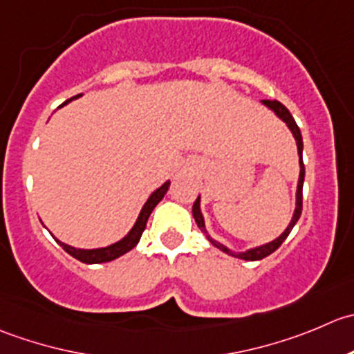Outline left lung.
<instances>
[{"label": "left lung", "mask_w": 354, "mask_h": 354, "mask_svg": "<svg viewBox=\"0 0 354 354\" xmlns=\"http://www.w3.org/2000/svg\"><path fill=\"white\" fill-rule=\"evenodd\" d=\"M261 103L265 104L267 108H270L272 111H274L275 115H277L279 118H281L282 122H286L289 127V131L292 132V136H295L296 139V145H297V155H299V180H297V191H296V209H295V215H292V220L289 222L288 229L284 230V232L281 234V236L277 237V239H274L272 243H267L263 244V246H258V248H253V250H248V251H243V253H234V251H230L229 248H225L223 244L216 243L215 239H212L209 237V234L206 232V227H205V218H203L201 215V208H199V196L198 199L194 201V205H192V216H194L196 223H198L199 229L203 230V232L206 234V237H208L209 243L213 244V246H216L218 250H222L223 253L230 254V257H236V258H241V260H246V261H257V260H263L265 257H268V254L274 253L275 250H277L279 246H281L282 243L286 241V237L289 236V232L292 230V227L296 225V222L299 220L301 216V209H303V182H304V163H303V138H301V131L299 127H297V124L295 122V118H292L291 111L288 110V108L284 106V104L281 103V101L277 100H263Z\"/></svg>", "instance_id": "obj_1"}]
</instances>
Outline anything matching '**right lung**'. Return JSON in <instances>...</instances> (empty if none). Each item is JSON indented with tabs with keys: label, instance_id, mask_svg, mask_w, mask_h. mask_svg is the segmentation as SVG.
Here are the masks:
<instances>
[{
	"label": "right lung",
	"instance_id": "obj_1",
	"mask_svg": "<svg viewBox=\"0 0 354 354\" xmlns=\"http://www.w3.org/2000/svg\"><path fill=\"white\" fill-rule=\"evenodd\" d=\"M80 94H77V96L66 100L65 103L59 104V108L65 106V104L70 103L72 100H77ZM169 185H170V180H167L162 187H158L151 196H149L148 201H146L145 206H142L141 213H139L138 220H136L134 227L131 229V232H129L124 239L118 241V243L110 244V246H106V248H96V250H79V248H72L58 239H57V243L66 251V253L70 254V257H73L75 260L82 261V263H89V265L106 263V261H111V260H115V258L122 257V254H125L127 251H131L132 248L139 243V239H141L142 232H145V229H146V222H148L149 215H151V212L155 209V206L162 201L163 196L167 194V191H169Z\"/></svg>",
	"mask_w": 354,
	"mask_h": 354
}]
</instances>
